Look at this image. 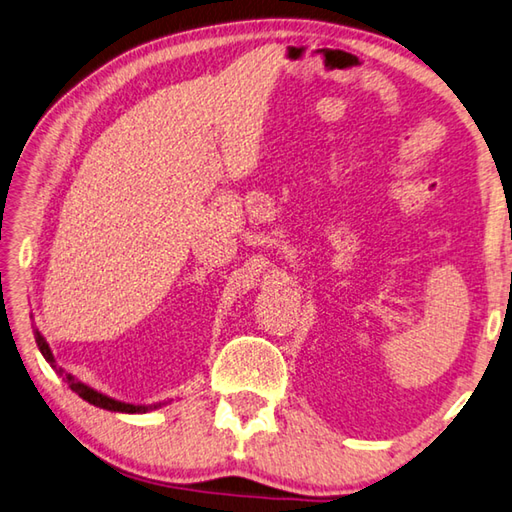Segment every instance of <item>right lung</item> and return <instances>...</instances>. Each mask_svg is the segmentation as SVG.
Segmentation results:
<instances>
[{"label": "right lung", "instance_id": "right-lung-1", "mask_svg": "<svg viewBox=\"0 0 512 512\" xmlns=\"http://www.w3.org/2000/svg\"><path fill=\"white\" fill-rule=\"evenodd\" d=\"M33 337H35V344H38V348H40V353L44 355V360H47V362L51 364V369L56 371V373L60 375V378L69 384L71 391L78 393V396L83 398V400H87L89 405L101 407V409H107V411H119V414H146V411L159 409L161 405H164V402H155V405H132V402H121V400H116V398L105 396V393L92 389V387H89V384H85V382H80V380L74 378V375H71V373H65V369H62V366L56 364V360H53L51 348H49V344H47V339L42 337V333H40L38 328H33Z\"/></svg>", "mask_w": 512, "mask_h": 512}]
</instances>
